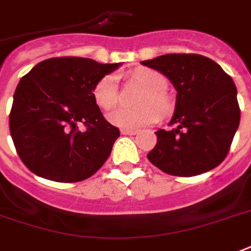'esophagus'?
I'll use <instances>...</instances> for the list:
<instances>
[{"instance_id": "esophagus-1", "label": "esophagus", "mask_w": 251, "mask_h": 251, "mask_svg": "<svg viewBox=\"0 0 251 251\" xmlns=\"http://www.w3.org/2000/svg\"><path fill=\"white\" fill-rule=\"evenodd\" d=\"M135 133H138V129H128V128L122 129V135H135Z\"/></svg>"}]
</instances>
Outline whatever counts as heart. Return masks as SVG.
I'll list each match as a JSON object with an SVG mask.
<instances>
[{
  "mask_svg": "<svg viewBox=\"0 0 251 251\" xmlns=\"http://www.w3.org/2000/svg\"><path fill=\"white\" fill-rule=\"evenodd\" d=\"M133 77L147 88L148 92L140 99L139 109L120 108L108 115V120L120 128H140L144 126L156 123L159 120V112H166L168 109V100L164 95L167 88V80L160 72L153 69H138L133 73ZM93 100L100 109L111 111L116 107L119 101L118 77L115 75H105L99 80L93 88Z\"/></svg>",
  "mask_w": 251,
  "mask_h": 251,
  "instance_id": "1",
  "label": "heart"
}]
</instances>
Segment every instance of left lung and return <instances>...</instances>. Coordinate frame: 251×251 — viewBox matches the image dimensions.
Masks as SVG:
<instances>
[{
    "mask_svg": "<svg viewBox=\"0 0 251 251\" xmlns=\"http://www.w3.org/2000/svg\"><path fill=\"white\" fill-rule=\"evenodd\" d=\"M176 89L171 129H159L148 160L174 176L207 173L227 156L241 109L233 78L211 58L194 53L163 54L142 61Z\"/></svg>",
    "mask_w": 251,
    "mask_h": 251,
    "instance_id": "8db88e82",
    "label": "left lung"
}]
</instances>
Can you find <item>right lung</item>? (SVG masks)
I'll list each match as a JSON object with an SVG mask.
<instances>
[{"mask_svg":"<svg viewBox=\"0 0 251 251\" xmlns=\"http://www.w3.org/2000/svg\"><path fill=\"white\" fill-rule=\"evenodd\" d=\"M119 65L53 57L20 80L9 128L18 156L33 174L73 183L92 176L105 163L120 131L96 105L93 88ZM78 123L86 129L80 131Z\"/></svg>","mask_w":251,"mask_h":251,"instance_id":"obj_1","label":"right lung"}]
</instances>
